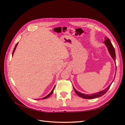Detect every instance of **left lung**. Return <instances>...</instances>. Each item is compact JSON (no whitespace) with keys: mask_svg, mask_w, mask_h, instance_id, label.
Masks as SVG:
<instances>
[{"mask_svg":"<svg viewBox=\"0 0 125 125\" xmlns=\"http://www.w3.org/2000/svg\"><path fill=\"white\" fill-rule=\"evenodd\" d=\"M104 43L106 45V46H107V47L108 48V52H109V54H111L112 57L113 58V59H114V60L115 62V60H116L115 51L114 47H113L111 41L109 40V39L108 38H107V37H105V41H104ZM114 79H115V78H114ZM114 79L113 80V81H114ZM112 83H111V84H109V85L107 87V88H106L105 90L102 91H100L99 92H97V93H94V94H83V93H81L80 92H79V91H78L75 90L73 86V89L74 90L75 92L76 93V94L79 96L83 98V99H95V98L99 97H100L102 95H103L104 94H105L107 92V91L108 90L109 88H110V86H111Z\"/></svg>","mask_w":125,"mask_h":125,"instance_id":"left-lung-1","label":"left lung"}]
</instances>
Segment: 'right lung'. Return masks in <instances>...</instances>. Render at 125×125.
I'll list each match as a JSON object with an SVG mask.
<instances>
[{"mask_svg": "<svg viewBox=\"0 0 125 125\" xmlns=\"http://www.w3.org/2000/svg\"><path fill=\"white\" fill-rule=\"evenodd\" d=\"M18 44V43H17L16 44V46H15V47H14V50H13V52H12V56H13V54L14 52V51H15V50H16V47H17V46ZM55 86L54 87V88H53V89H52V91H51V92L50 94H49L48 95H47L46 96H45V97H44L42 98V99H43V100H44V99H47V98H48L49 96H50L52 95V93H53L54 90V88H55ZM37 100H39V99H37Z\"/></svg>", "mask_w": 125, "mask_h": 125, "instance_id": "right-lung-1", "label": "right lung"}]
</instances>
